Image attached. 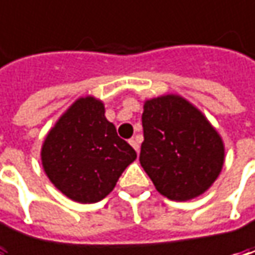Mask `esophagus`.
Here are the masks:
<instances>
[{"mask_svg":"<svg viewBox=\"0 0 255 255\" xmlns=\"http://www.w3.org/2000/svg\"><path fill=\"white\" fill-rule=\"evenodd\" d=\"M129 143L132 144V147L136 150V152H139V140L136 139V137H133V139H130L129 140Z\"/></svg>","mask_w":255,"mask_h":255,"instance_id":"obj_1","label":"esophagus"}]
</instances>
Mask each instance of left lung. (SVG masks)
<instances>
[{"instance_id":"8db88e82","label":"left lung","mask_w":255,"mask_h":255,"mask_svg":"<svg viewBox=\"0 0 255 255\" xmlns=\"http://www.w3.org/2000/svg\"><path fill=\"white\" fill-rule=\"evenodd\" d=\"M140 164L156 190L176 201L203 194L219 177L224 144L206 116L179 95L144 102Z\"/></svg>"}]
</instances>
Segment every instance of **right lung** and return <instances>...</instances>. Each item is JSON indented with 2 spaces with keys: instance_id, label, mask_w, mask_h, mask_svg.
Instances as JSON below:
<instances>
[{
  "instance_id": "add662e5",
  "label": "right lung",
  "mask_w": 255,
  "mask_h": 255,
  "mask_svg": "<svg viewBox=\"0 0 255 255\" xmlns=\"http://www.w3.org/2000/svg\"><path fill=\"white\" fill-rule=\"evenodd\" d=\"M42 166L55 187L78 203L105 199L136 152L105 118V106L92 96L79 98L45 137Z\"/></svg>"
}]
</instances>
